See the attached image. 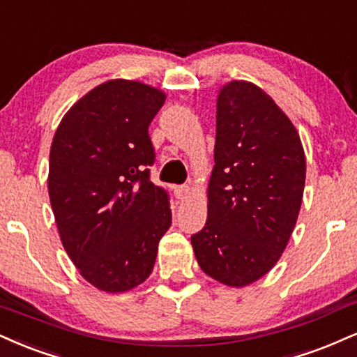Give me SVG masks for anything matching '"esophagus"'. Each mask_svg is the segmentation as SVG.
I'll return each instance as SVG.
<instances>
[{
    "mask_svg": "<svg viewBox=\"0 0 357 357\" xmlns=\"http://www.w3.org/2000/svg\"><path fill=\"white\" fill-rule=\"evenodd\" d=\"M174 191H176V196H178L179 199H184V197L190 196L191 188L188 186V184H181V186H176Z\"/></svg>",
    "mask_w": 357,
    "mask_h": 357,
    "instance_id": "1",
    "label": "esophagus"
}]
</instances>
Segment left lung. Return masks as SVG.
Here are the masks:
<instances>
[{"mask_svg":"<svg viewBox=\"0 0 357 357\" xmlns=\"http://www.w3.org/2000/svg\"><path fill=\"white\" fill-rule=\"evenodd\" d=\"M304 179L301 139L276 102L246 81L222 86L208 220L191 236L201 269L234 287L271 271L293 234Z\"/></svg>","mask_w":357,"mask_h":357,"instance_id":"1","label":"left lung"}]
</instances>
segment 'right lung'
Here are the masks:
<instances>
[{"mask_svg":"<svg viewBox=\"0 0 357 357\" xmlns=\"http://www.w3.org/2000/svg\"><path fill=\"white\" fill-rule=\"evenodd\" d=\"M165 93L106 81L73 105L54 132L48 191L59 238L81 276L106 293L146 281L171 226L167 192L149 179L148 128Z\"/></svg>","mask_w":357,"mask_h":357,"instance_id":"obj_1","label":"right lung"}]
</instances>
